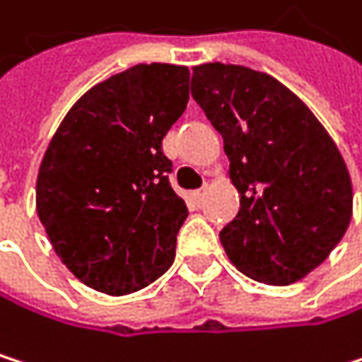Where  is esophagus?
Wrapping results in <instances>:
<instances>
[{"instance_id":"esophagus-1","label":"esophagus","mask_w":362,"mask_h":362,"mask_svg":"<svg viewBox=\"0 0 362 362\" xmlns=\"http://www.w3.org/2000/svg\"><path fill=\"white\" fill-rule=\"evenodd\" d=\"M191 197H193V202L199 206V204L204 202V197H206V187H204V189H197V191H193V193H191Z\"/></svg>"}]
</instances>
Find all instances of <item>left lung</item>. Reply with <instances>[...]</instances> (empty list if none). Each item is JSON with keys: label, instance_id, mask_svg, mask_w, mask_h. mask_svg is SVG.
<instances>
[{"label": "left lung", "instance_id": "1", "mask_svg": "<svg viewBox=\"0 0 362 362\" xmlns=\"http://www.w3.org/2000/svg\"><path fill=\"white\" fill-rule=\"evenodd\" d=\"M191 94L221 133L240 210L221 245L240 272L290 286L339 245L352 218L348 167L307 105L266 72L193 68Z\"/></svg>", "mask_w": 362, "mask_h": 362}]
</instances>
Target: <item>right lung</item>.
Segmentation results:
<instances>
[{
	"label": "right lung",
	"mask_w": 362,
	"mask_h": 362,
	"mask_svg": "<svg viewBox=\"0 0 362 362\" xmlns=\"http://www.w3.org/2000/svg\"><path fill=\"white\" fill-rule=\"evenodd\" d=\"M189 103V68L139 64L86 92L40 163L36 210L88 288L122 296L169 270L189 208L169 182L163 137Z\"/></svg>",
	"instance_id": "right-lung-1"
}]
</instances>
